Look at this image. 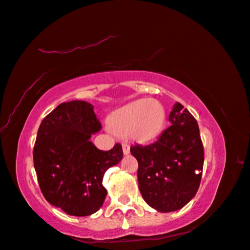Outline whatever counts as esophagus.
<instances>
[{"mask_svg": "<svg viewBox=\"0 0 250 250\" xmlns=\"http://www.w3.org/2000/svg\"><path fill=\"white\" fill-rule=\"evenodd\" d=\"M123 152H124L125 155L129 154V146H128V144H123Z\"/></svg>", "mask_w": 250, "mask_h": 250, "instance_id": "1", "label": "esophagus"}]
</instances>
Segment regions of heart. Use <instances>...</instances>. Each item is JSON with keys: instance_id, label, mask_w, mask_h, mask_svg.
Instances as JSON below:
<instances>
[{"instance_id": "obj_1", "label": "heart", "mask_w": 250, "mask_h": 250, "mask_svg": "<svg viewBox=\"0 0 250 250\" xmlns=\"http://www.w3.org/2000/svg\"><path fill=\"white\" fill-rule=\"evenodd\" d=\"M108 123L114 133L128 135L135 142L147 143L162 132L166 110L160 101L139 99L113 111Z\"/></svg>"}]
</instances>
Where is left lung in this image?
<instances>
[{
    "label": "left lung",
    "mask_w": 250,
    "mask_h": 250,
    "mask_svg": "<svg viewBox=\"0 0 250 250\" xmlns=\"http://www.w3.org/2000/svg\"><path fill=\"white\" fill-rule=\"evenodd\" d=\"M169 122L171 125L158 141L131 146L139 162L141 194L151 208L162 213L184 208L196 195L204 164L200 128L193 115L176 103Z\"/></svg>",
    "instance_id": "1"
}]
</instances>
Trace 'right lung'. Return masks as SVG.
<instances>
[{
  "instance_id": "add662e5",
  "label": "right lung",
  "mask_w": 250,
  "mask_h": 250,
  "mask_svg": "<svg viewBox=\"0 0 250 250\" xmlns=\"http://www.w3.org/2000/svg\"><path fill=\"white\" fill-rule=\"evenodd\" d=\"M101 129L91 104L73 100L57 106L42 119L34 147V166L46 201L68 215L86 216L103 206V178L123 158L119 143L97 149L92 134Z\"/></svg>"
}]
</instances>
